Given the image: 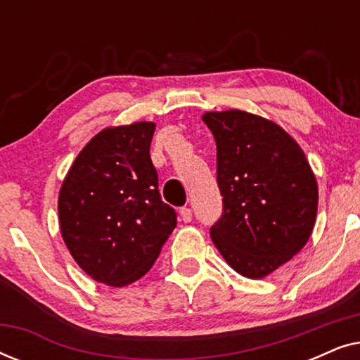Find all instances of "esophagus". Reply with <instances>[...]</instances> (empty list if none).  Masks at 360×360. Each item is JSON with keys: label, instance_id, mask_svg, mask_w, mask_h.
<instances>
[{"label": "esophagus", "instance_id": "34e87169", "mask_svg": "<svg viewBox=\"0 0 360 360\" xmlns=\"http://www.w3.org/2000/svg\"><path fill=\"white\" fill-rule=\"evenodd\" d=\"M180 218L184 223H190V221L193 219V211H191V208L184 206V208H180Z\"/></svg>", "mask_w": 360, "mask_h": 360}]
</instances>
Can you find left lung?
<instances>
[{
  "label": "left lung",
  "mask_w": 360,
  "mask_h": 360,
  "mask_svg": "<svg viewBox=\"0 0 360 360\" xmlns=\"http://www.w3.org/2000/svg\"><path fill=\"white\" fill-rule=\"evenodd\" d=\"M218 150L223 214L211 239L226 262L264 278L308 243L318 184L302 147L274 121L240 110L203 115Z\"/></svg>",
  "instance_id": "8db88e82"
}]
</instances>
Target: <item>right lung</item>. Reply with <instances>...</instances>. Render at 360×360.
<instances>
[{
  "mask_svg": "<svg viewBox=\"0 0 360 360\" xmlns=\"http://www.w3.org/2000/svg\"><path fill=\"white\" fill-rule=\"evenodd\" d=\"M154 122L106 127L77 155L58 193L72 257L96 282L126 287L149 272L176 226L150 160Z\"/></svg>",
  "mask_w": 360,
  "mask_h": 360,
  "instance_id": "right-lung-1",
  "label": "right lung"
}]
</instances>
